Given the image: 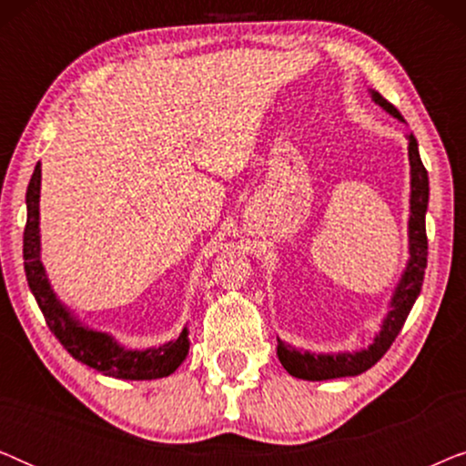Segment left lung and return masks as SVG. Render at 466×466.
<instances>
[{
	"label": "left lung",
	"mask_w": 466,
	"mask_h": 466,
	"mask_svg": "<svg viewBox=\"0 0 466 466\" xmlns=\"http://www.w3.org/2000/svg\"><path fill=\"white\" fill-rule=\"evenodd\" d=\"M371 99L381 110H386L400 123H405L397 107L381 97L378 91H371ZM407 152H410V220H407V258L405 269L400 273L397 286H394L388 311L375 333L373 341L367 348L352 350V352H309L290 346L278 337V359L292 378L322 381L337 378H354L371 369L381 356L388 352L392 341L403 329L416 299L422 290L426 254H429V241H426V209H429V174H426L422 158H420L416 137L407 136Z\"/></svg>",
	"instance_id": "left-lung-1"
}]
</instances>
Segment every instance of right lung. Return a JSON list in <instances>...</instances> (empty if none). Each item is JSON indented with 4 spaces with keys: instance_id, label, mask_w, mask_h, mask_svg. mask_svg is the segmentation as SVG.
Masks as SVG:
<instances>
[{
    "instance_id": "right-lung-1",
    "label": "right lung",
    "mask_w": 466,
    "mask_h": 466,
    "mask_svg": "<svg viewBox=\"0 0 466 466\" xmlns=\"http://www.w3.org/2000/svg\"><path fill=\"white\" fill-rule=\"evenodd\" d=\"M40 187L42 165L37 163L27 187V227L23 235L25 276L37 305H40L48 329L53 330L61 346L82 365L116 380H158L167 378L187 360L190 339L184 327L177 339L158 343L144 350H133L120 343L106 330L91 329L80 320L66 303L56 297L50 286L46 269L42 265L40 244Z\"/></svg>"
}]
</instances>
